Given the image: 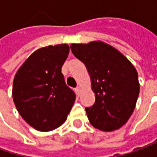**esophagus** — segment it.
<instances>
[{
	"label": "esophagus",
	"mask_w": 157,
	"mask_h": 157,
	"mask_svg": "<svg viewBox=\"0 0 157 157\" xmlns=\"http://www.w3.org/2000/svg\"><path fill=\"white\" fill-rule=\"evenodd\" d=\"M75 92H76L77 96H80V93H81V88H80V87H76V88H75Z\"/></svg>",
	"instance_id": "1"
}]
</instances>
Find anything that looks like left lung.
I'll list each match as a JSON object with an SVG mask.
<instances>
[{"mask_svg": "<svg viewBox=\"0 0 157 157\" xmlns=\"http://www.w3.org/2000/svg\"><path fill=\"white\" fill-rule=\"evenodd\" d=\"M70 48L91 79L96 101L85 108L90 122L105 132L119 129L131 117L139 96L135 67L120 52L101 41L72 44Z\"/></svg>", "mask_w": 157, "mask_h": 157, "instance_id": "1", "label": "left lung"}]
</instances>
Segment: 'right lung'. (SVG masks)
I'll use <instances>...</instances> for the list:
<instances>
[{"instance_id":"add662e5","label":"right lung","mask_w":157,"mask_h":157,"mask_svg":"<svg viewBox=\"0 0 157 157\" xmlns=\"http://www.w3.org/2000/svg\"><path fill=\"white\" fill-rule=\"evenodd\" d=\"M68 52L67 44L42 47L25 60L15 75V105L36 130L48 132L61 126L75 103V94L61 74Z\"/></svg>"}]
</instances>
